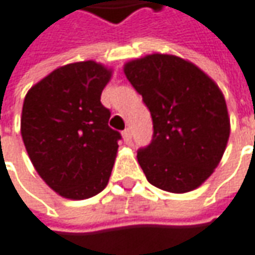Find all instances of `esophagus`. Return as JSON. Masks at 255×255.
<instances>
[{
    "label": "esophagus",
    "mask_w": 255,
    "mask_h": 255,
    "mask_svg": "<svg viewBox=\"0 0 255 255\" xmlns=\"http://www.w3.org/2000/svg\"><path fill=\"white\" fill-rule=\"evenodd\" d=\"M123 138L126 142H129L131 141V129L129 128H126L124 131H123Z\"/></svg>",
    "instance_id": "obj_1"
}]
</instances>
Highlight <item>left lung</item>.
I'll list each match as a JSON object with an SVG mask.
<instances>
[{"label": "left lung", "mask_w": 255, "mask_h": 255, "mask_svg": "<svg viewBox=\"0 0 255 255\" xmlns=\"http://www.w3.org/2000/svg\"><path fill=\"white\" fill-rule=\"evenodd\" d=\"M152 118V139L137 152L149 184L183 194L200 187L221 161L230 137L221 90L193 62L151 54L124 65Z\"/></svg>", "instance_id": "left-lung-1"}]
</instances>
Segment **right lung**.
I'll return each mask as SVG.
<instances>
[{
	"label": "right lung",
	"instance_id": "right-lung-1",
	"mask_svg": "<svg viewBox=\"0 0 255 255\" xmlns=\"http://www.w3.org/2000/svg\"><path fill=\"white\" fill-rule=\"evenodd\" d=\"M111 70L95 61L67 64L28 91L21 135L29 160L64 198L85 200L108 184L121 134L108 127L101 93Z\"/></svg>",
	"mask_w": 255,
	"mask_h": 255
}]
</instances>
